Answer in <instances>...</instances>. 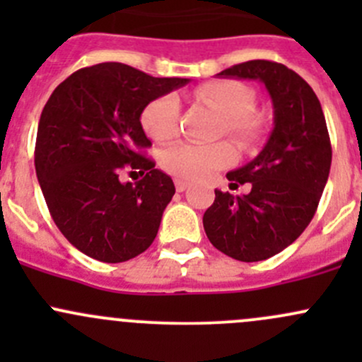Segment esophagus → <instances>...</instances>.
Returning a JSON list of instances; mask_svg holds the SVG:
<instances>
[{"label": "esophagus", "instance_id": "esophagus-1", "mask_svg": "<svg viewBox=\"0 0 362 362\" xmlns=\"http://www.w3.org/2000/svg\"><path fill=\"white\" fill-rule=\"evenodd\" d=\"M187 187H189L187 180H184V178H175V189H177L178 192H184Z\"/></svg>", "mask_w": 362, "mask_h": 362}]
</instances>
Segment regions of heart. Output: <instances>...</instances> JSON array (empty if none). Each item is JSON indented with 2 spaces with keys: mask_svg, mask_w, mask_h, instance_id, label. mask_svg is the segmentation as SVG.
Returning <instances> with one entry per match:
<instances>
[{
  "mask_svg": "<svg viewBox=\"0 0 362 362\" xmlns=\"http://www.w3.org/2000/svg\"><path fill=\"white\" fill-rule=\"evenodd\" d=\"M194 96L224 119L222 134H228L242 147H252L264 136L268 119L254 108L255 94L245 83L236 80H214L199 86ZM141 126L156 141L173 138L178 129L177 98L168 94L148 103L141 113ZM233 158L235 154L228 144L202 145L180 141L163 152L160 164L166 171L185 180H203L214 171L231 164Z\"/></svg>",
  "mask_w": 362,
  "mask_h": 362,
  "instance_id": "1",
  "label": "heart"
}]
</instances>
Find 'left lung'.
<instances>
[{"label":"left lung","mask_w":362,"mask_h":362,"mask_svg":"<svg viewBox=\"0 0 362 362\" xmlns=\"http://www.w3.org/2000/svg\"><path fill=\"white\" fill-rule=\"evenodd\" d=\"M217 76L264 83L275 127L257 158L226 175L229 189L250 184V192L215 191L204 233L229 257L264 261L298 240L315 215L333 156L326 119L312 87L280 63L247 61Z\"/></svg>","instance_id":"left-lung-1"}]
</instances>
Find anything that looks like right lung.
<instances>
[{
	"label": "right lung",
	"mask_w": 362,
	"mask_h": 362,
	"mask_svg": "<svg viewBox=\"0 0 362 362\" xmlns=\"http://www.w3.org/2000/svg\"><path fill=\"white\" fill-rule=\"evenodd\" d=\"M187 82L101 63L71 73L50 94L36 134V177L59 231L89 257L124 262L154 242L175 185L140 152L152 145L140 117ZM124 167L146 177L122 185Z\"/></svg>",
	"instance_id": "right-lung-1"
}]
</instances>
